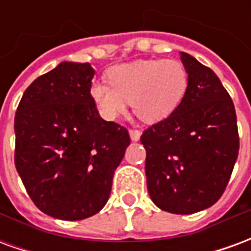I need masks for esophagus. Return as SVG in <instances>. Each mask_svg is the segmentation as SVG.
<instances>
[{"instance_id": "esophagus-1", "label": "esophagus", "mask_w": 251, "mask_h": 251, "mask_svg": "<svg viewBox=\"0 0 251 251\" xmlns=\"http://www.w3.org/2000/svg\"><path fill=\"white\" fill-rule=\"evenodd\" d=\"M129 134H130V138L133 141H138L140 137H141V131L138 130V129H130V130H129Z\"/></svg>"}]
</instances>
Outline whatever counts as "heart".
Segmentation results:
<instances>
[{"mask_svg":"<svg viewBox=\"0 0 251 251\" xmlns=\"http://www.w3.org/2000/svg\"><path fill=\"white\" fill-rule=\"evenodd\" d=\"M109 84L93 83L90 95L106 120H115L131 107L145 122H157L172 114L188 88V72L176 59H142L107 71Z\"/></svg>","mask_w":251,"mask_h":251,"instance_id":"heart-1","label":"heart"}]
</instances>
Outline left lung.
<instances>
[{
	"label": "left lung",
	"mask_w": 251,
	"mask_h": 251,
	"mask_svg": "<svg viewBox=\"0 0 251 251\" xmlns=\"http://www.w3.org/2000/svg\"><path fill=\"white\" fill-rule=\"evenodd\" d=\"M188 72L184 98L165 120L144 130L145 174L153 203L172 214H194L216 203L239 151L237 115L215 72L181 52Z\"/></svg>",
	"instance_id": "1"
}]
</instances>
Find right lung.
<instances>
[{
  "instance_id": "add662e5",
  "label": "right lung",
  "mask_w": 251,
  "mask_h": 251,
  "mask_svg": "<svg viewBox=\"0 0 251 251\" xmlns=\"http://www.w3.org/2000/svg\"><path fill=\"white\" fill-rule=\"evenodd\" d=\"M88 63H60L25 90L14 117V165L32 201L63 221L95 215L130 144L125 126L100 118Z\"/></svg>"
}]
</instances>
